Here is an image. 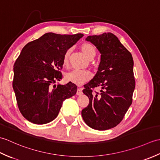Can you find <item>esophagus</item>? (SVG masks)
<instances>
[{"label": "esophagus", "instance_id": "34e87169", "mask_svg": "<svg viewBox=\"0 0 160 160\" xmlns=\"http://www.w3.org/2000/svg\"><path fill=\"white\" fill-rule=\"evenodd\" d=\"M76 94L78 95V96H80V95H82V89H81V88H78Z\"/></svg>", "mask_w": 160, "mask_h": 160}]
</instances>
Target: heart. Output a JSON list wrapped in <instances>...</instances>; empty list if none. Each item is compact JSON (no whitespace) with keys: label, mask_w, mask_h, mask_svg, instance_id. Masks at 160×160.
Here are the masks:
<instances>
[{"label":"heart","mask_w":160,"mask_h":160,"mask_svg":"<svg viewBox=\"0 0 160 160\" xmlns=\"http://www.w3.org/2000/svg\"><path fill=\"white\" fill-rule=\"evenodd\" d=\"M80 49L83 54L88 59L91 60L96 55V49L95 47L89 42H84L80 46ZM71 53V49H67L63 57L62 63L64 67H67L69 62V57ZM64 78L67 81L76 84H82L89 81L91 78V73L87 71H77L74 70L67 73Z\"/></svg>","instance_id":"obj_1"}]
</instances>
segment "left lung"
Returning <instances> with one entry per match:
<instances>
[{
	"label": "left lung",
	"mask_w": 160,
	"mask_h": 160,
	"mask_svg": "<svg viewBox=\"0 0 160 160\" xmlns=\"http://www.w3.org/2000/svg\"><path fill=\"white\" fill-rule=\"evenodd\" d=\"M101 53L98 71L84 86L89 103L82 111L85 123L93 129L107 130L120 124L131 106L135 87L131 53L111 33L89 36L86 38ZM101 93H92L95 88Z\"/></svg>",
	"instance_id": "left-lung-1"
}]
</instances>
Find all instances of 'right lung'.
I'll use <instances>...</instances> for the list:
<instances>
[{"label": "right lung", "instance_id": "add662e5", "mask_svg": "<svg viewBox=\"0 0 160 160\" xmlns=\"http://www.w3.org/2000/svg\"><path fill=\"white\" fill-rule=\"evenodd\" d=\"M83 36L47 33L22 48L13 65L12 84L19 111L28 121L36 124L52 122L63 101L76 93L73 83L53 84L62 78L66 51Z\"/></svg>", "mask_w": 160, "mask_h": 160}]
</instances>
